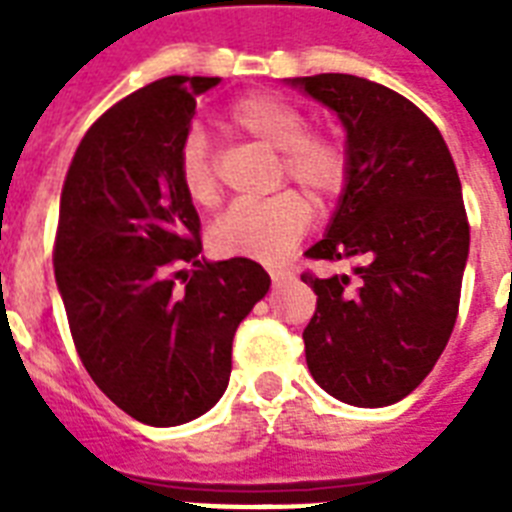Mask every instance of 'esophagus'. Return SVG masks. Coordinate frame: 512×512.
<instances>
[{
	"label": "esophagus",
	"instance_id": "1",
	"mask_svg": "<svg viewBox=\"0 0 512 512\" xmlns=\"http://www.w3.org/2000/svg\"><path fill=\"white\" fill-rule=\"evenodd\" d=\"M268 276H271L273 281H284V279H289L292 273L284 271V268H271V271H268Z\"/></svg>",
	"mask_w": 512,
	"mask_h": 512
}]
</instances>
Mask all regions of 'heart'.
Returning a JSON list of instances; mask_svg holds the SVG:
<instances>
[{
    "label": "heart",
    "instance_id": "1",
    "mask_svg": "<svg viewBox=\"0 0 512 512\" xmlns=\"http://www.w3.org/2000/svg\"><path fill=\"white\" fill-rule=\"evenodd\" d=\"M228 122L241 135L273 148L279 154L276 183H297L316 204L337 199L350 177V154L332 130H311L308 116L295 103L252 92L233 100ZM177 177L185 196L212 207L220 196L215 154L204 132L188 130L177 146ZM311 223V204L297 191H279L268 199L236 201L212 225L209 244L223 257H249L260 263H279L292 252Z\"/></svg>",
    "mask_w": 512,
    "mask_h": 512
}]
</instances>
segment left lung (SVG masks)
Masks as SVG:
<instances>
[{"mask_svg":"<svg viewBox=\"0 0 512 512\" xmlns=\"http://www.w3.org/2000/svg\"><path fill=\"white\" fill-rule=\"evenodd\" d=\"M337 111L350 177L327 236L305 255L353 260L319 279L303 332L313 380L353 406L409 396L436 366L460 311L470 225L441 132L412 100L350 74L289 79Z\"/></svg>","mask_w":512,"mask_h":512,"instance_id":"8db88e82","label":"left lung"}]
</instances>
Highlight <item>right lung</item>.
Wrapping results in <instances>:
<instances>
[{"label":"right lung","instance_id":"1","mask_svg":"<svg viewBox=\"0 0 512 512\" xmlns=\"http://www.w3.org/2000/svg\"><path fill=\"white\" fill-rule=\"evenodd\" d=\"M217 82L167 76L114 103L84 132L60 193L52 265L76 353L122 412L154 428L217 404L236 327L271 287L255 260H201L177 177L196 95Z\"/></svg>","mask_w":512,"mask_h":512}]
</instances>
